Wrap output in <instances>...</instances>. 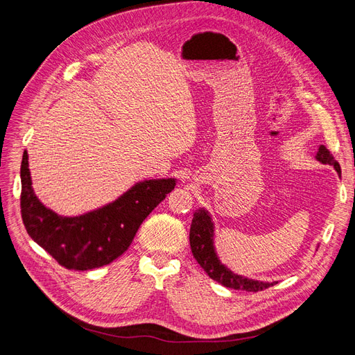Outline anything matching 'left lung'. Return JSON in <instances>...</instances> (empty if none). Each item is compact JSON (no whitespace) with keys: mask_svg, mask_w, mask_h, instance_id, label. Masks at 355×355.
Listing matches in <instances>:
<instances>
[{"mask_svg":"<svg viewBox=\"0 0 355 355\" xmlns=\"http://www.w3.org/2000/svg\"><path fill=\"white\" fill-rule=\"evenodd\" d=\"M315 159L324 164L334 166L335 171L341 173V167L338 162L334 159V156L329 153V150L325 146H319ZM189 241H191L193 257L199 263V266L204 268V272L212 280L225 286V288H231L235 291L259 292L277 283V282L256 280V279H250V277L237 275L234 273L227 264L221 261L215 247V224H214L212 215L207 208H199L193 212Z\"/></svg>","mask_w":355,"mask_h":355,"instance_id":"8db88e82","label":"left lung"}]
</instances>
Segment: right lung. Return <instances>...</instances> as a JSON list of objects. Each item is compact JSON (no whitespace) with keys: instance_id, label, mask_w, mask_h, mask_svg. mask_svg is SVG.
Wrapping results in <instances>:
<instances>
[{"instance_id":"right-lung-1","label":"right lung","mask_w":355,"mask_h":355,"mask_svg":"<svg viewBox=\"0 0 355 355\" xmlns=\"http://www.w3.org/2000/svg\"><path fill=\"white\" fill-rule=\"evenodd\" d=\"M21 216L31 240L60 266L91 270L112 263L130 247L141 223L176 187V178L144 179L110 204L76 216L59 215L33 189L27 150L21 162Z\"/></svg>"}]
</instances>
